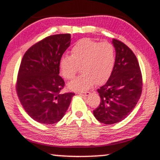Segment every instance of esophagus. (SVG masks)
I'll return each mask as SVG.
<instances>
[{"instance_id":"34e87169","label":"esophagus","mask_w":160,"mask_h":160,"mask_svg":"<svg viewBox=\"0 0 160 160\" xmlns=\"http://www.w3.org/2000/svg\"><path fill=\"white\" fill-rule=\"evenodd\" d=\"M78 94H80V95H83V96H88L90 94V92H78Z\"/></svg>"}]
</instances>
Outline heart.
Returning <instances> with one entry per match:
<instances>
[{"label": "heart", "instance_id": "heart-1", "mask_svg": "<svg viewBox=\"0 0 160 160\" xmlns=\"http://www.w3.org/2000/svg\"><path fill=\"white\" fill-rule=\"evenodd\" d=\"M115 52L111 43L99 42L91 38L78 41L71 49V55L64 54L59 61L61 74L71 80L80 66L82 74L68 83L71 90H87L96 83H104L113 71Z\"/></svg>", "mask_w": 160, "mask_h": 160}]
</instances>
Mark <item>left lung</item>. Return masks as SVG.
Wrapping results in <instances>:
<instances>
[{"label":"left lung","mask_w":160,"mask_h":160,"mask_svg":"<svg viewBox=\"0 0 160 160\" xmlns=\"http://www.w3.org/2000/svg\"><path fill=\"white\" fill-rule=\"evenodd\" d=\"M115 62L108 81L98 89L101 98L93 111L98 121L106 124L122 122L132 112L142 92V75L135 54L125 44L113 38Z\"/></svg>","instance_id":"left-lung-1"}]
</instances>
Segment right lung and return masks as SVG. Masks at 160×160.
Returning <instances> with one entry per match:
<instances>
[{
    "instance_id": "1",
    "label": "right lung",
    "mask_w": 160,
    "mask_h": 160,
    "mask_svg": "<svg viewBox=\"0 0 160 160\" xmlns=\"http://www.w3.org/2000/svg\"><path fill=\"white\" fill-rule=\"evenodd\" d=\"M71 38V34H58L44 38L28 49L21 61L17 95L28 115L41 124L59 122L74 96L60 93L64 82L59 76V61Z\"/></svg>"
}]
</instances>
